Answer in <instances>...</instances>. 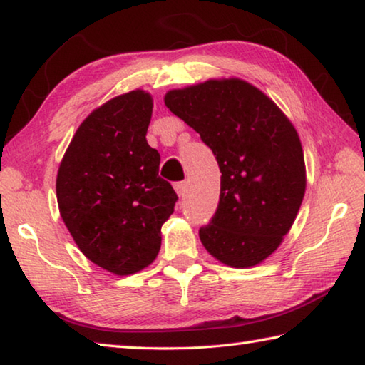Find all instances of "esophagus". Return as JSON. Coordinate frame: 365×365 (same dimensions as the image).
<instances>
[{
	"label": "esophagus",
	"instance_id": "1",
	"mask_svg": "<svg viewBox=\"0 0 365 365\" xmlns=\"http://www.w3.org/2000/svg\"><path fill=\"white\" fill-rule=\"evenodd\" d=\"M174 188H175V193L178 195V197H183L185 193H187L188 185H187V182H177V183L174 185Z\"/></svg>",
	"mask_w": 365,
	"mask_h": 365
}]
</instances>
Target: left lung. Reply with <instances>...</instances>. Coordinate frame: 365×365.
Wrapping results in <instances>:
<instances>
[{
    "label": "left lung",
    "mask_w": 365,
    "mask_h": 365,
    "mask_svg": "<svg viewBox=\"0 0 365 365\" xmlns=\"http://www.w3.org/2000/svg\"><path fill=\"white\" fill-rule=\"evenodd\" d=\"M164 103L201 135L222 172L217 212L200 230L202 246L231 268L263 263L292 228L307 190L294 124L264 92L235 76L170 89Z\"/></svg>",
    "instance_id": "left-lung-1"
}]
</instances>
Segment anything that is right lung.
I'll use <instances>...</instances> for the list:
<instances>
[{
  "instance_id": "add662e5",
  "label": "right lung",
  "mask_w": 365,
  "mask_h": 365,
  "mask_svg": "<svg viewBox=\"0 0 365 365\" xmlns=\"http://www.w3.org/2000/svg\"><path fill=\"white\" fill-rule=\"evenodd\" d=\"M153 97L116 96L79 124L57 170L58 212L86 258L116 276L155 262L177 201L147 142Z\"/></svg>"
}]
</instances>
